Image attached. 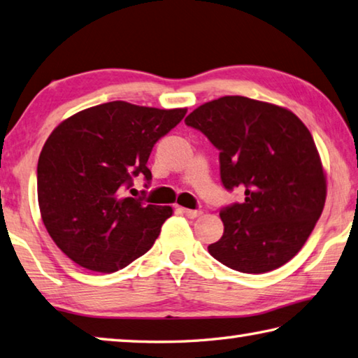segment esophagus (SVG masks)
<instances>
[{"instance_id": "esophagus-1", "label": "esophagus", "mask_w": 358, "mask_h": 358, "mask_svg": "<svg viewBox=\"0 0 358 358\" xmlns=\"http://www.w3.org/2000/svg\"><path fill=\"white\" fill-rule=\"evenodd\" d=\"M181 211H183L185 216L189 217V219H196L201 214L200 210H189V208H181Z\"/></svg>"}]
</instances>
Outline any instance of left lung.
<instances>
[{"mask_svg": "<svg viewBox=\"0 0 358 358\" xmlns=\"http://www.w3.org/2000/svg\"><path fill=\"white\" fill-rule=\"evenodd\" d=\"M185 123L219 150L225 189L241 187L245 196L220 210L224 235L208 252L245 274L288 263L326 203V177L307 127L288 109L239 95L205 103Z\"/></svg>", "mask_w": 358, "mask_h": 358, "instance_id": "8db88e82", "label": "left lung"}]
</instances>
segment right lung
Instances as JSON below:
<instances>
[{"label":"right lung","instance_id":"add662e5","mask_svg":"<svg viewBox=\"0 0 358 358\" xmlns=\"http://www.w3.org/2000/svg\"><path fill=\"white\" fill-rule=\"evenodd\" d=\"M185 114L109 101L50 134L37 164L38 208L50 236L76 264L109 274L152 249L172 208L133 197V183L144 177L150 186L148 157Z\"/></svg>","mask_w":358,"mask_h":358}]
</instances>
